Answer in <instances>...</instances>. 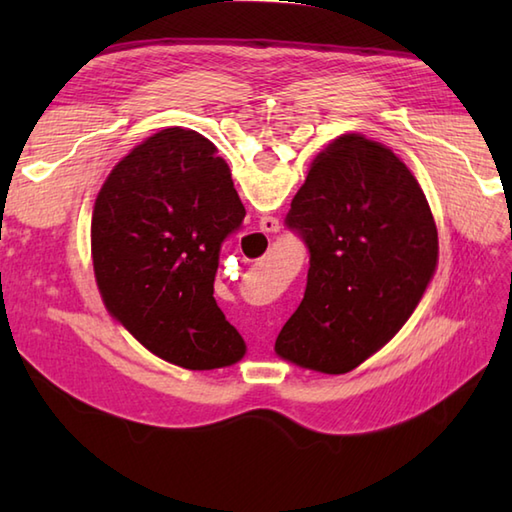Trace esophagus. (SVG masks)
<instances>
[{"label":"esophagus","instance_id":"1","mask_svg":"<svg viewBox=\"0 0 512 512\" xmlns=\"http://www.w3.org/2000/svg\"><path fill=\"white\" fill-rule=\"evenodd\" d=\"M259 228H262L264 233H277L279 228H281V224H279L277 217H262V222H259Z\"/></svg>","mask_w":512,"mask_h":512}]
</instances>
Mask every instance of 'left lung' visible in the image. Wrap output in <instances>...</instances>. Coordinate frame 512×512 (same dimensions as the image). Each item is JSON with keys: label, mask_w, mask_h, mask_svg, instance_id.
I'll return each mask as SVG.
<instances>
[{"label": "left lung", "mask_w": 512, "mask_h": 512, "mask_svg": "<svg viewBox=\"0 0 512 512\" xmlns=\"http://www.w3.org/2000/svg\"><path fill=\"white\" fill-rule=\"evenodd\" d=\"M286 224L306 239L310 270L275 354L312 372H350L394 339L436 275L429 202L389 147L343 134L310 162Z\"/></svg>", "instance_id": "left-lung-1"}]
</instances>
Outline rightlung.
Wrapping results in <instances>:
<instances>
[{"instance_id":"obj_1","label":"right lung","mask_w":512,"mask_h":512,"mask_svg":"<svg viewBox=\"0 0 512 512\" xmlns=\"http://www.w3.org/2000/svg\"><path fill=\"white\" fill-rule=\"evenodd\" d=\"M246 209L202 134L167 127L116 162L92 209L94 277L107 312L162 361L217 369L246 343L213 297L220 246Z\"/></svg>"}]
</instances>
